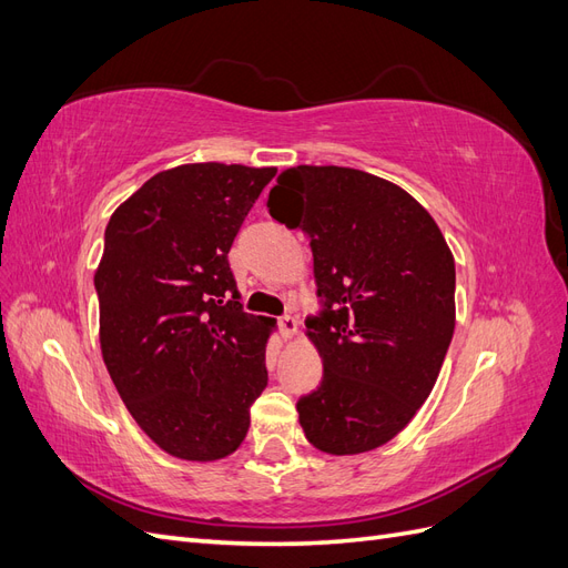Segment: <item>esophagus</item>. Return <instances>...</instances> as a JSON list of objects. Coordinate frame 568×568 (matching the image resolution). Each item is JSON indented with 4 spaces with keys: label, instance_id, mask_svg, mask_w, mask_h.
Masks as SVG:
<instances>
[{
    "label": "esophagus",
    "instance_id": "esophagus-1",
    "mask_svg": "<svg viewBox=\"0 0 568 568\" xmlns=\"http://www.w3.org/2000/svg\"><path fill=\"white\" fill-rule=\"evenodd\" d=\"M280 332L284 338H291L298 332V320L294 315H284L280 317Z\"/></svg>",
    "mask_w": 568,
    "mask_h": 568
}]
</instances>
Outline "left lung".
I'll return each instance as SVG.
<instances>
[{
    "label": "left lung",
    "instance_id": "1",
    "mask_svg": "<svg viewBox=\"0 0 568 568\" xmlns=\"http://www.w3.org/2000/svg\"><path fill=\"white\" fill-rule=\"evenodd\" d=\"M274 220L311 239L322 357L298 422L317 450L359 455L398 436L432 393L455 332V257L424 205L363 170L296 165L270 189Z\"/></svg>",
    "mask_w": 568,
    "mask_h": 568
}]
</instances>
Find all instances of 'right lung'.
Here are the masks:
<instances>
[{
  "label": "right lung",
  "instance_id": "obj_1",
  "mask_svg": "<svg viewBox=\"0 0 568 568\" xmlns=\"http://www.w3.org/2000/svg\"><path fill=\"white\" fill-rule=\"evenodd\" d=\"M277 168L186 163L111 215L94 272L99 343L132 419L168 455L213 462L267 386V317L242 311L227 253Z\"/></svg>",
  "mask_w": 568,
  "mask_h": 568
}]
</instances>
